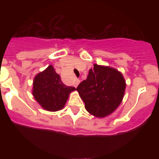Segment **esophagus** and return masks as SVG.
Here are the masks:
<instances>
[{
    "label": "esophagus",
    "mask_w": 159,
    "mask_h": 159,
    "mask_svg": "<svg viewBox=\"0 0 159 159\" xmlns=\"http://www.w3.org/2000/svg\"><path fill=\"white\" fill-rule=\"evenodd\" d=\"M80 82V80H78V79H76V80H75V84H74V86H75V88H77V86L79 85Z\"/></svg>",
    "instance_id": "esophagus-1"
}]
</instances>
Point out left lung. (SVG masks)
<instances>
[{"label":"left lung","mask_w":159,"mask_h":159,"mask_svg":"<svg viewBox=\"0 0 159 159\" xmlns=\"http://www.w3.org/2000/svg\"><path fill=\"white\" fill-rule=\"evenodd\" d=\"M125 89L126 81L120 71L109 66L95 64L89 70L86 80L79 84L76 91L91 115L105 118L120 105Z\"/></svg>","instance_id":"1"}]
</instances>
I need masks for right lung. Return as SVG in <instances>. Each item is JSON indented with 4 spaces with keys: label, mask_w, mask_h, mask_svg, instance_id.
<instances>
[{
    "label": "right lung",
    "mask_w": 159,
    "mask_h": 159,
    "mask_svg": "<svg viewBox=\"0 0 159 159\" xmlns=\"http://www.w3.org/2000/svg\"><path fill=\"white\" fill-rule=\"evenodd\" d=\"M74 91V87L67 86L61 81L52 65L36 74L32 83V93L34 99L43 109L48 111L63 109L70 93Z\"/></svg>",
    "instance_id": "obj_1"
}]
</instances>
